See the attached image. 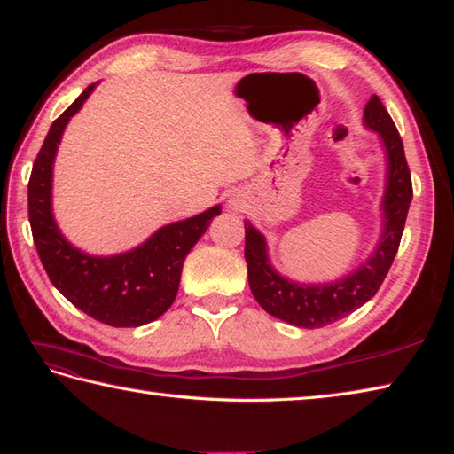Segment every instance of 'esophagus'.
<instances>
[{"mask_svg":"<svg viewBox=\"0 0 454 454\" xmlns=\"http://www.w3.org/2000/svg\"><path fill=\"white\" fill-rule=\"evenodd\" d=\"M232 204H234V207H236V202H234V200H232Z\"/></svg>","mask_w":454,"mask_h":454,"instance_id":"esophagus-1","label":"esophagus"}]
</instances>
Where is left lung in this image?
Segmentation results:
<instances>
[{"instance_id": "left-lung-1", "label": "left lung", "mask_w": 454, "mask_h": 454, "mask_svg": "<svg viewBox=\"0 0 454 454\" xmlns=\"http://www.w3.org/2000/svg\"><path fill=\"white\" fill-rule=\"evenodd\" d=\"M364 126L378 133L386 149V189L380 204L381 236L374 252L356 270L331 283H299L283 278L270 262L268 239L252 222H244L250 289L263 310L289 325L321 328L340 321L376 295L394 263L413 199L411 173L395 123L376 94L364 108Z\"/></svg>"}]
</instances>
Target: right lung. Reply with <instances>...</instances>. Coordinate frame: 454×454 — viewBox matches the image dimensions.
<instances>
[{
    "label": "right lung",
    "mask_w": 454,
    "mask_h": 454,
    "mask_svg": "<svg viewBox=\"0 0 454 454\" xmlns=\"http://www.w3.org/2000/svg\"><path fill=\"white\" fill-rule=\"evenodd\" d=\"M98 84V82H96ZM90 84L52 121L33 163L29 222L49 279L88 317L110 326H141L161 317L179 291L186 254L220 215V204L159 228L144 244L115 255H90L62 236L52 215V165L70 118L94 92Z\"/></svg>",
    "instance_id": "obj_1"
}]
</instances>
